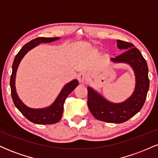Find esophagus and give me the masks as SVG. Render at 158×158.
Wrapping results in <instances>:
<instances>
[{"label": "esophagus", "mask_w": 158, "mask_h": 158, "mask_svg": "<svg viewBox=\"0 0 158 158\" xmlns=\"http://www.w3.org/2000/svg\"><path fill=\"white\" fill-rule=\"evenodd\" d=\"M78 79H79V81L80 83H85V81H88V76L87 75V73H81L79 74V77H78Z\"/></svg>", "instance_id": "34e87169"}]
</instances>
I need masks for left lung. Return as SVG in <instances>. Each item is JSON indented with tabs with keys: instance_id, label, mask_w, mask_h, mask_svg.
Returning <instances> with one entry per match:
<instances>
[{
	"instance_id": "1",
	"label": "left lung",
	"mask_w": 158,
	"mask_h": 158,
	"mask_svg": "<svg viewBox=\"0 0 158 158\" xmlns=\"http://www.w3.org/2000/svg\"><path fill=\"white\" fill-rule=\"evenodd\" d=\"M117 48L126 52L116 58L113 63H125L130 65L135 76V88L132 94L124 102L114 103L108 101L90 87H88V106L96 119L111 123L126 122L137 114L144 105L148 88L147 63L137 48L131 43L117 40Z\"/></svg>"
}]
</instances>
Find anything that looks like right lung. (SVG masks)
I'll return each instance as SVG.
<instances>
[{
    "label": "right lung",
    "mask_w": 158,
    "mask_h": 158,
    "mask_svg": "<svg viewBox=\"0 0 158 158\" xmlns=\"http://www.w3.org/2000/svg\"><path fill=\"white\" fill-rule=\"evenodd\" d=\"M60 38L59 37H41L32 40L20 50L19 53L15 57L13 64H12V72L10 78L11 94H12V100H13L15 107L20 110V112L30 122L35 123V124L49 125L54 124V123L59 122L63 114L65 99L79 85V81L77 79H73L65 85L51 106L44 108H31L27 106L20 99L17 92H16V72H17L18 68H19L22 59L30 50L37 47L41 43H44V44L45 43H50L52 41H57Z\"/></svg>",
    "instance_id": "1"
}]
</instances>
